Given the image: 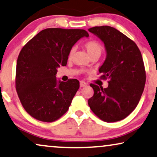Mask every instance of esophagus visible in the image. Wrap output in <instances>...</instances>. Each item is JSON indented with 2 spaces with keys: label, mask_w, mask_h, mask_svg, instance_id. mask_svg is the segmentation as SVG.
<instances>
[{
  "label": "esophagus",
  "mask_w": 157,
  "mask_h": 157,
  "mask_svg": "<svg viewBox=\"0 0 157 157\" xmlns=\"http://www.w3.org/2000/svg\"><path fill=\"white\" fill-rule=\"evenodd\" d=\"M80 87H85L87 85V83L85 82L84 81H80Z\"/></svg>",
  "instance_id": "1"
}]
</instances>
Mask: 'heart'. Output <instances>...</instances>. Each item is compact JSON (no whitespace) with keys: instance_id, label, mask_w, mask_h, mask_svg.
Returning a JSON list of instances; mask_svg holds the SVG:
<instances>
[{"instance_id":"heart-1","label":"heart","mask_w":157,"mask_h":157,"mask_svg":"<svg viewBox=\"0 0 157 157\" xmlns=\"http://www.w3.org/2000/svg\"><path fill=\"white\" fill-rule=\"evenodd\" d=\"M85 48L86 49L87 53H88L90 57L92 56L97 55L99 56L101 54V52L103 51V47L100 44V42L95 40H90L87 41L85 44ZM75 52V47H72L69 52V58H71L74 54Z\"/></svg>"}]
</instances>
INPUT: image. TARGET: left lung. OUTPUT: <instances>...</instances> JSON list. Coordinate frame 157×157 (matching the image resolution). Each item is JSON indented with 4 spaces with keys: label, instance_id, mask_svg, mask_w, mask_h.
I'll use <instances>...</instances> for the list:
<instances>
[{
    "label": "left lung",
    "instance_id": "1",
    "mask_svg": "<svg viewBox=\"0 0 157 157\" xmlns=\"http://www.w3.org/2000/svg\"><path fill=\"white\" fill-rule=\"evenodd\" d=\"M104 43L106 58L99 68L100 78L108 80L106 88L90 84L94 95L88 105L105 122L126 118L136 107L143 93L146 72L141 52L134 41L113 27L88 29Z\"/></svg>",
    "mask_w": 157,
    "mask_h": 157
}]
</instances>
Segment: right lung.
I'll list each match as a JSON object with an SVG mask.
<instances>
[{
	"instance_id": "add662e5",
	"label": "right lung",
	"mask_w": 157,
	"mask_h": 157,
	"mask_svg": "<svg viewBox=\"0 0 157 157\" xmlns=\"http://www.w3.org/2000/svg\"><path fill=\"white\" fill-rule=\"evenodd\" d=\"M88 37L83 29H46L21 50L16 89L28 113L44 122L57 121L67 111L80 87L76 79L57 80V68L66 66L69 52L79 39Z\"/></svg>"
}]
</instances>
